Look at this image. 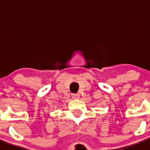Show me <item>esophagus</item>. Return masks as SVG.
<instances>
[{"mask_svg":"<svg viewBox=\"0 0 150 150\" xmlns=\"http://www.w3.org/2000/svg\"><path fill=\"white\" fill-rule=\"evenodd\" d=\"M72 98H74V99H77V98H80V95L78 93L72 94Z\"/></svg>","mask_w":150,"mask_h":150,"instance_id":"esophagus-1","label":"esophagus"}]
</instances>
